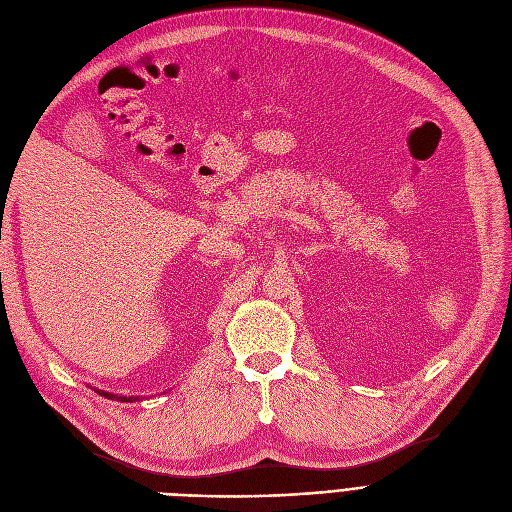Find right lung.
<instances>
[{
    "instance_id": "obj_1",
    "label": "right lung",
    "mask_w": 512,
    "mask_h": 512,
    "mask_svg": "<svg viewBox=\"0 0 512 512\" xmlns=\"http://www.w3.org/2000/svg\"><path fill=\"white\" fill-rule=\"evenodd\" d=\"M97 394L108 398V400H116V402H135L139 400V396H118V394H110V392H104V389H95Z\"/></svg>"
}]
</instances>
